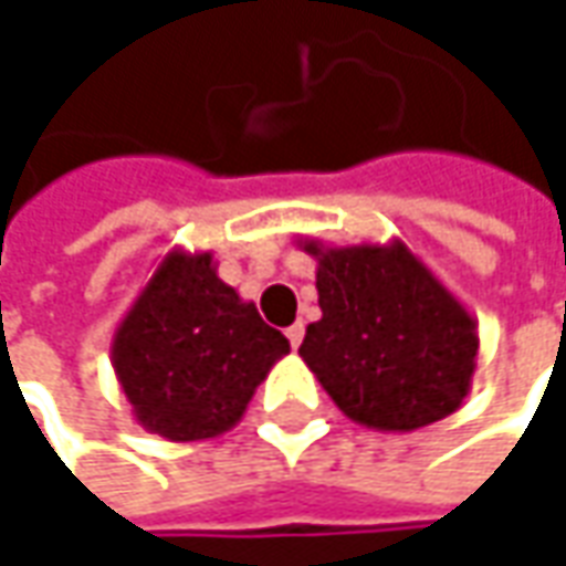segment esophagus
Wrapping results in <instances>:
<instances>
[{"instance_id":"1","label":"esophagus","mask_w":566,"mask_h":566,"mask_svg":"<svg viewBox=\"0 0 566 566\" xmlns=\"http://www.w3.org/2000/svg\"><path fill=\"white\" fill-rule=\"evenodd\" d=\"M284 334H287L291 347H301V340H304V324H301V321H294V324H291V327H287Z\"/></svg>"}]
</instances>
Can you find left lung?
<instances>
[{"label":"left lung","instance_id":"obj_1","mask_svg":"<svg viewBox=\"0 0 566 566\" xmlns=\"http://www.w3.org/2000/svg\"><path fill=\"white\" fill-rule=\"evenodd\" d=\"M317 259L321 321L301 360L360 426L412 432L452 416L472 387L479 324L399 239L387 245L304 242Z\"/></svg>","mask_w":566,"mask_h":566}]
</instances>
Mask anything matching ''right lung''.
<instances>
[{
	"instance_id": "obj_1",
	"label": "right lung",
	"mask_w": 566,
	"mask_h": 566,
	"mask_svg": "<svg viewBox=\"0 0 566 566\" xmlns=\"http://www.w3.org/2000/svg\"><path fill=\"white\" fill-rule=\"evenodd\" d=\"M287 350L209 252L172 249L117 324L111 364L147 432L196 442L229 432Z\"/></svg>"
}]
</instances>
